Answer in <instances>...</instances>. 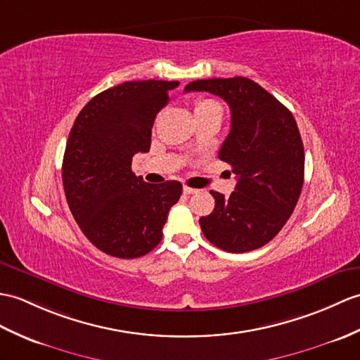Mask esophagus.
<instances>
[{
    "label": "esophagus",
    "instance_id": "1",
    "mask_svg": "<svg viewBox=\"0 0 360 360\" xmlns=\"http://www.w3.org/2000/svg\"><path fill=\"white\" fill-rule=\"evenodd\" d=\"M184 193H186V195H193V193H196V188H191V187H187V186H184Z\"/></svg>",
    "mask_w": 360,
    "mask_h": 360
}]
</instances>
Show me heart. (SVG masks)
Returning <instances> with one entry per match:
<instances>
[{"label": "heart", "mask_w": 360, "mask_h": 360, "mask_svg": "<svg viewBox=\"0 0 360 360\" xmlns=\"http://www.w3.org/2000/svg\"><path fill=\"white\" fill-rule=\"evenodd\" d=\"M221 112V105L208 98H199L195 101V115L205 112Z\"/></svg>", "instance_id": "1"}]
</instances>
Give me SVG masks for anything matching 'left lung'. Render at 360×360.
<instances>
[{
    "mask_svg": "<svg viewBox=\"0 0 360 360\" xmlns=\"http://www.w3.org/2000/svg\"><path fill=\"white\" fill-rule=\"evenodd\" d=\"M186 91L218 95L231 110L219 160L231 165L238 184L229 198L210 191L214 210L199 219L200 230L224 252L261 248L285 225L304 186V144L293 115L244 77L191 81Z\"/></svg>",
    "mask_w": 360,
    "mask_h": 360,
    "instance_id": "8db88e82",
    "label": "left lung"
}]
</instances>
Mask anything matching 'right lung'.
<instances>
[{"mask_svg": "<svg viewBox=\"0 0 360 360\" xmlns=\"http://www.w3.org/2000/svg\"><path fill=\"white\" fill-rule=\"evenodd\" d=\"M179 81H127L91 98L67 139L63 186L81 231L98 250L121 259L144 256L160 244L182 184L153 186L131 172L147 153L158 112Z\"/></svg>", "mask_w": 360, "mask_h": 360, "instance_id": "1", "label": "right lung"}]
</instances>
